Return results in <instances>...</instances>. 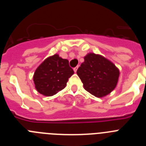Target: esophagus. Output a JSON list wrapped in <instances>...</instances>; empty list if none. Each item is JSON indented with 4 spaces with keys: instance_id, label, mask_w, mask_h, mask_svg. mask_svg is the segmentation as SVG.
Instances as JSON below:
<instances>
[{
    "instance_id": "34e87169",
    "label": "esophagus",
    "mask_w": 146,
    "mask_h": 146,
    "mask_svg": "<svg viewBox=\"0 0 146 146\" xmlns=\"http://www.w3.org/2000/svg\"><path fill=\"white\" fill-rule=\"evenodd\" d=\"M78 67H79V66H76V67H74V72H77V69H78Z\"/></svg>"
}]
</instances>
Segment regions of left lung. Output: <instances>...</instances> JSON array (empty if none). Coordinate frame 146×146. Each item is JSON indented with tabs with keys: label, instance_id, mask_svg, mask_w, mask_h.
<instances>
[{
	"label": "left lung",
	"instance_id": "1",
	"mask_svg": "<svg viewBox=\"0 0 146 146\" xmlns=\"http://www.w3.org/2000/svg\"><path fill=\"white\" fill-rule=\"evenodd\" d=\"M77 71L88 92L103 97L114 90L118 82L119 70L102 55L89 53Z\"/></svg>",
	"mask_w": 146,
	"mask_h": 146
}]
</instances>
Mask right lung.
Returning a JSON list of instances; mask_svg holds the SVG:
<instances>
[{
    "instance_id": "add662e5",
    "label": "right lung",
    "mask_w": 146,
    "mask_h": 146,
    "mask_svg": "<svg viewBox=\"0 0 146 146\" xmlns=\"http://www.w3.org/2000/svg\"><path fill=\"white\" fill-rule=\"evenodd\" d=\"M73 74L69 60L55 54L44 60L36 69L33 75L35 87L42 95L53 96L66 87Z\"/></svg>"
}]
</instances>
